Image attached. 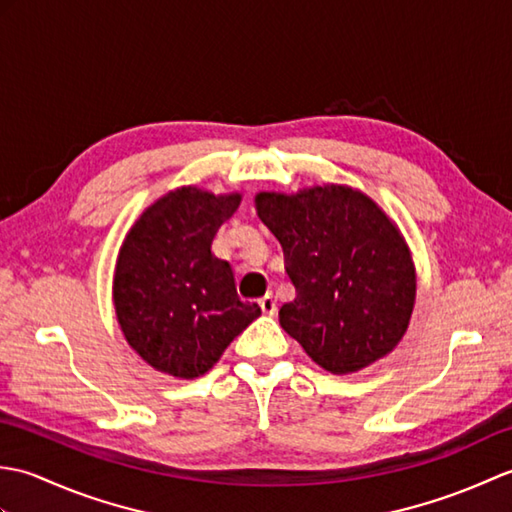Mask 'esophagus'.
<instances>
[{
  "instance_id": "34e87169",
  "label": "esophagus",
  "mask_w": 512,
  "mask_h": 512,
  "mask_svg": "<svg viewBox=\"0 0 512 512\" xmlns=\"http://www.w3.org/2000/svg\"><path fill=\"white\" fill-rule=\"evenodd\" d=\"M259 306H262V310L266 314H275L277 312V301L273 297V292H266V295L259 299Z\"/></svg>"
}]
</instances>
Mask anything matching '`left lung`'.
Instances as JSON below:
<instances>
[{"label":"left lung","mask_w":512,"mask_h":512,"mask_svg":"<svg viewBox=\"0 0 512 512\" xmlns=\"http://www.w3.org/2000/svg\"><path fill=\"white\" fill-rule=\"evenodd\" d=\"M255 206L297 290L279 323L312 361L352 374L394 350L416 303V268L385 211L343 184L262 191Z\"/></svg>","instance_id":"1"}]
</instances>
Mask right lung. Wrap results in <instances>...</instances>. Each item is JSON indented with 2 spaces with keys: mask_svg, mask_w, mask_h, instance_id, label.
<instances>
[{
  "mask_svg": "<svg viewBox=\"0 0 512 512\" xmlns=\"http://www.w3.org/2000/svg\"><path fill=\"white\" fill-rule=\"evenodd\" d=\"M242 195L169 191L129 228L114 273V308L132 350L162 374L198 378L262 308L237 297L213 237Z\"/></svg>",
  "mask_w": 512,
  "mask_h": 512,
  "instance_id": "add662e5",
  "label": "right lung"
}]
</instances>
